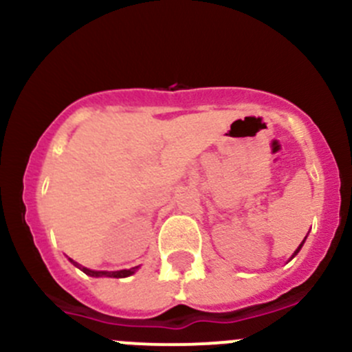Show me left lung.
Wrapping results in <instances>:
<instances>
[{"mask_svg":"<svg viewBox=\"0 0 352 352\" xmlns=\"http://www.w3.org/2000/svg\"><path fill=\"white\" fill-rule=\"evenodd\" d=\"M305 240H307V239H305ZM305 240H303V242H301V245H300V247H298V248H296V252H294V254H293V257H294V255H296V254H298V252H300V248H301V247H303Z\"/></svg>","mask_w":352,"mask_h":352,"instance_id":"1","label":"left lung"}]
</instances>
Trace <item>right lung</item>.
I'll use <instances>...</instances> for the list:
<instances>
[{"instance_id": "obj_1", "label": "right lung", "mask_w": 352, "mask_h": 352, "mask_svg": "<svg viewBox=\"0 0 352 352\" xmlns=\"http://www.w3.org/2000/svg\"><path fill=\"white\" fill-rule=\"evenodd\" d=\"M73 262V261H71ZM74 265H76V267H80L81 271L85 272V274H88V276H91V278H127V276H131V274H134V272L138 271V267H131V269H124V271H116V272H107V271H91V269H87V267H83V265H80L78 264V262H73Z\"/></svg>"}]
</instances>
